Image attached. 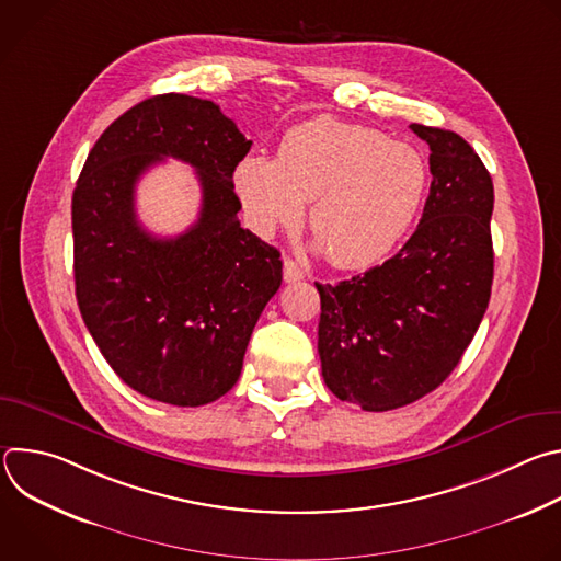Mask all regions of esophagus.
<instances>
[{"instance_id": "obj_1", "label": "esophagus", "mask_w": 561, "mask_h": 561, "mask_svg": "<svg viewBox=\"0 0 561 561\" xmlns=\"http://www.w3.org/2000/svg\"><path fill=\"white\" fill-rule=\"evenodd\" d=\"M299 279H304V268L297 262L286 257L284 260V282L293 284V282H299Z\"/></svg>"}]
</instances>
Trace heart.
Returning a JSON list of instances; mask_svg holds the SVG:
<instances>
[{
  "mask_svg": "<svg viewBox=\"0 0 561 561\" xmlns=\"http://www.w3.org/2000/svg\"><path fill=\"white\" fill-rule=\"evenodd\" d=\"M234 191L262 234L295 228L310 202V230L340 268L381 262L409 232L428 188L420 150L383 133L317 117L286 133L277 162L249 154Z\"/></svg>",
  "mask_w": 561,
  "mask_h": 561,
  "instance_id": "b5f03b06",
  "label": "heart"
}]
</instances>
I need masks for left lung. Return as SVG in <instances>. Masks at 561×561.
<instances>
[{"mask_svg": "<svg viewBox=\"0 0 561 561\" xmlns=\"http://www.w3.org/2000/svg\"><path fill=\"white\" fill-rule=\"evenodd\" d=\"M431 148V193L417 230L381 266L322 297L317 351L327 386L370 413L417 402L459 364L493 286V180L453 130L411 124Z\"/></svg>", "mask_w": 561, "mask_h": 561, "instance_id": "1", "label": "left lung"}]
</instances>
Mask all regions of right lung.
Here are the masks:
<instances>
[{
	"mask_svg": "<svg viewBox=\"0 0 561 561\" xmlns=\"http://www.w3.org/2000/svg\"><path fill=\"white\" fill-rule=\"evenodd\" d=\"M251 144L217 104L154 95L102 133L77 180L79 312L119 379L154 402L204 407L226 394L282 286L279 251L237 219L232 173ZM164 156L191 163L203 186L198 221L169 240L134 213L138 178Z\"/></svg>",
	"mask_w": 561,
	"mask_h": 561,
	"instance_id": "add662e5",
	"label": "right lung"
}]
</instances>
